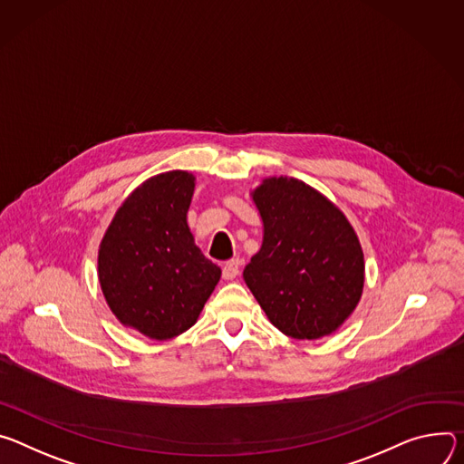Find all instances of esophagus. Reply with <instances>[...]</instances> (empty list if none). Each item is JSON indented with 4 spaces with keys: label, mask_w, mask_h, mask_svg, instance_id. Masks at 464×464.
<instances>
[{
    "label": "esophagus",
    "mask_w": 464,
    "mask_h": 464,
    "mask_svg": "<svg viewBox=\"0 0 464 464\" xmlns=\"http://www.w3.org/2000/svg\"><path fill=\"white\" fill-rule=\"evenodd\" d=\"M239 275V260H230L223 266V278L225 280H234Z\"/></svg>",
    "instance_id": "34e87169"
}]
</instances>
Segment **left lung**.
<instances>
[{
  "mask_svg": "<svg viewBox=\"0 0 464 464\" xmlns=\"http://www.w3.org/2000/svg\"><path fill=\"white\" fill-rule=\"evenodd\" d=\"M262 248L243 271L267 319L293 339H321L353 314L365 285L363 248L346 216L298 179L269 177L250 191Z\"/></svg>",
  "mask_w": 464,
  "mask_h": 464,
  "instance_id": "8db88e82",
  "label": "left lung"
}]
</instances>
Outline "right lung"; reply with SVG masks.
Masks as SVG:
<instances>
[{
    "label": "right lung",
    "mask_w": 464,
    "mask_h": 464,
    "mask_svg": "<svg viewBox=\"0 0 464 464\" xmlns=\"http://www.w3.org/2000/svg\"><path fill=\"white\" fill-rule=\"evenodd\" d=\"M193 191L188 171L147 179L123 200L99 245L97 276L111 312L154 341L189 330L221 278L188 225Z\"/></svg>",
    "instance_id": "add662e5"
}]
</instances>
